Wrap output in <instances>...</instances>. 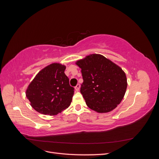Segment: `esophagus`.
Instances as JSON below:
<instances>
[{
  "mask_svg": "<svg viewBox=\"0 0 159 159\" xmlns=\"http://www.w3.org/2000/svg\"><path fill=\"white\" fill-rule=\"evenodd\" d=\"M80 84H77V85L75 87V90L76 91H78L80 90Z\"/></svg>",
  "mask_w": 159,
  "mask_h": 159,
  "instance_id": "esophagus-1",
  "label": "esophagus"
}]
</instances>
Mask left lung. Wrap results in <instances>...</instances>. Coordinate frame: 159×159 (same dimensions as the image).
Here are the masks:
<instances>
[{"label": "left lung", "mask_w": 159, "mask_h": 159, "mask_svg": "<svg viewBox=\"0 0 159 159\" xmlns=\"http://www.w3.org/2000/svg\"><path fill=\"white\" fill-rule=\"evenodd\" d=\"M84 82L80 92L88 107L98 113H108L117 107L125 94L127 77L121 68L105 56L92 54L75 62Z\"/></svg>", "instance_id": "8db88e82"}]
</instances>
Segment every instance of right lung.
I'll use <instances>...</instances> for the list:
<instances>
[{
  "instance_id": "add662e5",
  "label": "right lung",
  "mask_w": 159,
  "mask_h": 159,
  "mask_svg": "<svg viewBox=\"0 0 159 159\" xmlns=\"http://www.w3.org/2000/svg\"><path fill=\"white\" fill-rule=\"evenodd\" d=\"M66 66L53 63L41 70L28 85L26 96L38 113L56 115L68 108L74 94L64 71Z\"/></svg>"
}]
</instances>
